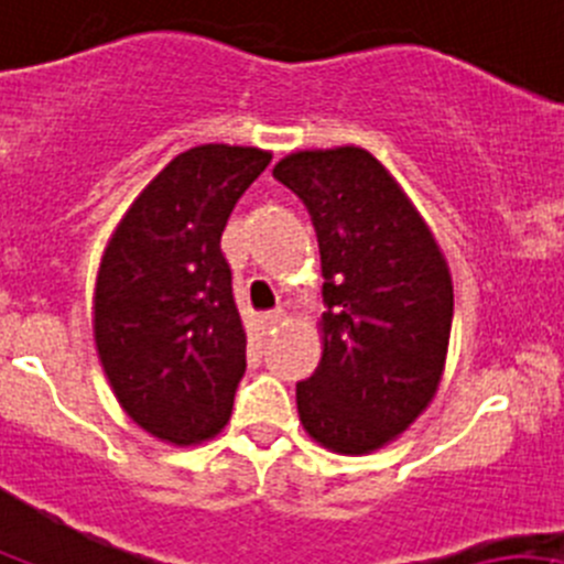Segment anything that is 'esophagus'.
<instances>
[{"mask_svg": "<svg viewBox=\"0 0 564 564\" xmlns=\"http://www.w3.org/2000/svg\"><path fill=\"white\" fill-rule=\"evenodd\" d=\"M284 317H288V312H284V310H271V312H265V315H263V328H265V330H274L276 325L284 323Z\"/></svg>", "mask_w": 564, "mask_h": 564, "instance_id": "obj_1", "label": "esophagus"}]
</instances>
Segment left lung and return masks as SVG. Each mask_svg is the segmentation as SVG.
Masks as SVG:
<instances>
[{
	"label": "left lung",
	"mask_w": 564,
	"mask_h": 564,
	"mask_svg": "<svg viewBox=\"0 0 564 564\" xmlns=\"http://www.w3.org/2000/svg\"><path fill=\"white\" fill-rule=\"evenodd\" d=\"M274 178L304 200L325 280L323 358L295 386L299 417L323 448L371 454L437 393L454 321L448 263L367 149L288 154Z\"/></svg>",
	"instance_id": "8db88e82"
}]
</instances>
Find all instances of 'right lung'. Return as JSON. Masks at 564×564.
Masks as SVG:
<instances>
[{
  "label": "right lung",
  "mask_w": 564,
  "mask_h": 564,
  "mask_svg": "<svg viewBox=\"0 0 564 564\" xmlns=\"http://www.w3.org/2000/svg\"><path fill=\"white\" fill-rule=\"evenodd\" d=\"M271 154L206 143L173 156L110 236L95 288L97 356L127 415L162 443L225 429L247 334L219 239Z\"/></svg>",
  "instance_id": "1"
}]
</instances>
